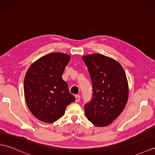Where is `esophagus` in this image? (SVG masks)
<instances>
[{
	"mask_svg": "<svg viewBox=\"0 0 155 155\" xmlns=\"http://www.w3.org/2000/svg\"><path fill=\"white\" fill-rule=\"evenodd\" d=\"M75 99H76V100H75V101L78 102L81 100V97L80 96H78V95H76V96H75Z\"/></svg>",
	"mask_w": 155,
	"mask_h": 155,
	"instance_id": "34e87169",
	"label": "esophagus"
}]
</instances>
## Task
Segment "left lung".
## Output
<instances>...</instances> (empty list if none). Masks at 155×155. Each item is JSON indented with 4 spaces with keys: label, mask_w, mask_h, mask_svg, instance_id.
I'll return each mask as SVG.
<instances>
[{
    "label": "left lung",
    "mask_w": 155,
    "mask_h": 155,
    "mask_svg": "<svg viewBox=\"0 0 155 155\" xmlns=\"http://www.w3.org/2000/svg\"><path fill=\"white\" fill-rule=\"evenodd\" d=\"M82 59L92 84V97L84 105L85 115L96 126H106L120 115L128 98V81L122 67L100 54Z\"/></svg>",
    "instance_id": "1"
}]
</instances>
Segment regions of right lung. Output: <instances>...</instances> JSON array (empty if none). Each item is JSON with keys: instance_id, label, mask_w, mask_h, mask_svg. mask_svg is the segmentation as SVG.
I'll list each match as a JSON object with an SVG mask.
<instances>
[{"instance_id": "right-lung-1", "label": "right lung", "mask_w": 155, "mask_h": 155, "mask_svg": "<svg viewBox=\"0 0 155 155\" xmlns=\"http://www.w3.org/2000/svg\"><path fill=\"white\" fill-rule=\"evenodd\" d=\"M70 55L51 53L38 59L29 68L24 79L27 107L39 120L52 123L65 113L67 106L75 101L62 74Z\"/></svg>"}]
</instances>
